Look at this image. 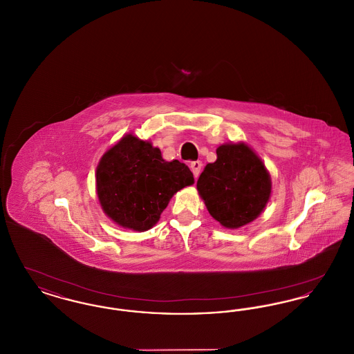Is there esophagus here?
I'll use <instances>...</instances> for the list:
<instances>
[{
	"label": "esophagus",
	"mask_w": 354,
	"mask_h": 354,
	"mask_svg": "<svg viewBox=\"0 0 354 354\" xmlns=\"http://www.w3.org/2000/svg\"><path fill=\"white\" fill-rule=\"evenodd\" d=\"M203 163L201 160H195V162H192L191 165H189V169L192 171V174H194V176H195V179L199 176V174H201V169H202Z\"/></svg>",
	"instance_id": "obj_1"
}]
</instances>
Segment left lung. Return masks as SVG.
Returning a JSON list of instances; mask_svg holds the SVG:
<instances>
[{"label":"left lung","instance_id":"1","mask_svg":"<svg viewBox=\"0 0 354 354\" xmlns=\"http://www.w3.org/2000/svg\"><path fill=\"white\" fill-rule=\"evenodd\" d=\"M216 153L196 187L214 219L225 228H239L256 219L270 201V174L245 143L221 145Z\"/></svg>","mask_w":354,"mask_h":354}]
</instances>
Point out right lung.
<instances>
[{
	"instance_id": "right-lung-1",
	"label": "right lung",
	"mask_w": 354,
	"mask_h": 354,
	"mask_svg": "<svg viewBox=\"0 0 354 354\" xmlns=\"http://www.w3.org/2000/svg\"><path fill=\"white\" fill-rule=\"evenodd\" d=\"M97 194L103 212L123 228L147 231L194 175L179 160L166 162L158 147L124 135L104 152L97 167Z\"/></svg>"
}]
</instances>
